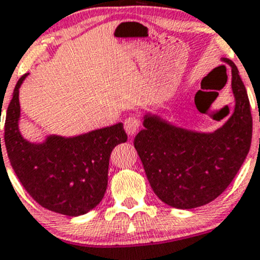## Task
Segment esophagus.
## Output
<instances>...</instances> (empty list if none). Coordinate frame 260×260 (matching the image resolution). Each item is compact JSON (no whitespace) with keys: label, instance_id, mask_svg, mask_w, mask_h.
<instances>
[{"label":"esophagus","instance_id":"34e87169","mask_svg":"<svg viewBox=\"0 0 260 260\" xmlns=\"http://www.w3.org/2000/svg\"><path fill=\"white\" fill-rule=\"evenodd\" d=\"M124 129L126 131L127 135H129L130 138H133V136H135L140 131V129H141V121H140V119L136 118V116H129V118L125 119Z\"/></svg>","mask_w":260,"mask_h":260}]
</instances>
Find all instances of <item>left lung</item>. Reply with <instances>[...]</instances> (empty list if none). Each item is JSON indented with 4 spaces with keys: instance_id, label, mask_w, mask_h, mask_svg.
I'll list each match as a JSON object with an SVG mask.
<instances>
[{
    "instance_id": "left-lung-1",
    "label": "left lung",
    "mask_w": 260,
    "mask_h": 260,
    "mask_svg": "<svg viewBox=\"0 0 260 260\" xmlns=\"http://www.w3.org/2000/svg\"><path fill=\"white\" fill-rule=\"evenodd\" d=\"M232 67L236 108L222 127L212 134L173 127L146 116L145 129L134 140L154 194L169 206L194 209L226 190L243 165L252 142V113L238 70Z\"/></svg>"
}]
</instances>
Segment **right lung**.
Returning a JSON list of instances; mask_svg holds the SVG:
<instances>
[{
	"instance_id": "1",
	"label": "right lung",
	"mask_w": 260,
	"mask_h": 260,
	"mask_svg": "<svg viewBox=\"0 0 260 260\" xmlns=\"http://www.w3.org/2000/svg\"><path fill=\"white\" fill-rule=\"evenodd\" d=\"M25 76L14 87L6 113L5 146L11 166L23 188L43 208L67 216L86 214L103 199L110 153L126 142L127 135L119 122L77 138L50 136L40 145L25 141L18 130V94Z\"/></svg>"
}]
</instances>
